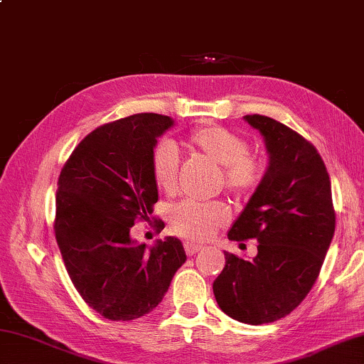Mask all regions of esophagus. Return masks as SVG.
I'll return each mask as SVG.
<instances>
[{"mask_svg":"<svg viewBox=\"0 0 364 364\" xmlns=\"http://www.w3.org/2000/svg\"><path fill=\"white\" fill-rule=\"evenodd\" d=\"M202 248H203L202 245H197V243H194V242H186V243H184V251H186L188 256L196 255L197 251H200Z\"/></svg>","mask_w":364,"mask_h":364,"instance_id":"34e87169","label":"esophagus"}]
</instances>
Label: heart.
<instances>
[{"label": "heart", "instance_id": "1", "mask_svg": "<svg viewBox=\"0 0 364 364\" xmlns=\"http://www.w3.org/2000/svg\"><path fill=\"white\" fill-rule=\"evenodd\" d=\"M188 146L221 167L224 188L237 196L253 191L264 175V162L248 153V141L221 125H202L188 136ZM180 161L173 144L161 141L151 154V170L157 188L175 191ZM229 221V210L221 202H183L170 210V226L188 239L205 240Z\"/></svg>", "mask_w": 364, "mask_h": 364}]
</instances>
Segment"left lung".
I'll return each instance as SVG.
<instances>
[{
	"label": "left lung",
	"mask_w": 364,
	"mask_h": 364,
	"mask_svg": "<svg viewBox=\"0 0 364 364\" xmlns=\"http://www.w3.org/2000/svg\"><path fill=\"white\" fill-rule=\"evenodd\" d=\"M243 119L262 135L269 165L228 237L255 239L257 255L245 261L224 251L226 266L213 293L230 318L262 325L291 314L312 289L331 245L336 213L328 170L314 144L272 117Z\"/></svg>",
	"instance_id": "obj_1"
}]
</instances>
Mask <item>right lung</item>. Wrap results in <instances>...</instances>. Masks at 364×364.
I'll list each match as a JSON object with an SVG mask.
<instances>
[{
    "mask_svg": "<svg viewBox=\"0 0 364 364\" xmlns=\"http://www.w3.org/2000/svg\"><path fill=\"white\" fill-rule=\"evenodd\" d=\"M173 124L168 116L140 113L100 125L60 171L58 248L77 293L108 320L149 314L186 261L176 237L156 240L151 248L130 237L135 221L149 220L159 200L151 154Z\"/></svg>",
    "mask_w": 364,
    "mask_h": 364,
    "instance_id": "add662e5",
    "label": "right lung"
}]
</instances>
